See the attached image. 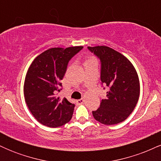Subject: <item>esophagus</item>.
<instances>
[{"mask_svg": "<svg viewBox=\"0 0 161 161\" xmlns=\"http://www.w3.org/2000/svg\"><path fill=\"white\" fill-rule=\"evenodd\" d=\"M83 102H84V100L83 99H79L76 101L77 104H83Z\"/></svg>", "mask_w": 161, "mask_h": 161, "instance_id": "obj_1", "label": "esophagus"}]
</instances>
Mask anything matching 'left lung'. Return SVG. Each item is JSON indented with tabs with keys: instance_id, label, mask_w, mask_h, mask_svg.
<instances>
[{
	"instance_id": "obj_1",
	"label": "left lung",
	"mask_w": 161,
	"mask_h": 161,
	"mask_svg": "<svg viewBox=\"0 0 161 161\" xmlns=\"http://www.w3.org/2000/svg\"><path fill=\"white\" fill-rule=\"evenodd\" d=\"M101 60V81L108 91L100 108L92 111L94 118L104 125L124 121L136 108L140 94L139 79L128 59L107 46L88 47Z\"/></svg>"
}]
</instances>
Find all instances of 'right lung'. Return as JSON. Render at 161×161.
Masks as SVG:
<instances>
[{
  "label": "right lung",
  "mask_w": 161,
  "mask_h": 161,
  "mask_svg": "<svg viewBox=\"0 0 161 161\" xmlns=\"http://www.w3.org/2000/svg\"><path fill=\"white\" fill-rule=\"evenodd\" d=\"M83 48L75 46L53 47L44 51L33 60L25 75L24 95L34 117L51 128L61 126L71 119L75 104L57 97L68 63Z\"/></svg>",
  "instance_id": "add662e5"
}]
</instances>
